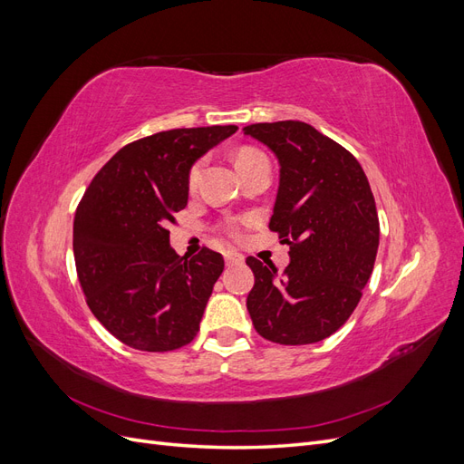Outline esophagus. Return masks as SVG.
<instances>
[{
    "label": "esophagus",
    "instance_id": "34e87169",
    "mask_svg": "<svg viewBox=\"0 0 464 464\" xmlns=\"http://www.w3.org/2000/svg\"><path fill=\"white\" fill-rule=\"evenodd\" d=\"M224 261H227L228 266H232V265H242L244 257L240 254H232V251H227V254H224Z\"/></svg>",
    "mask_w": 464,
    "mask_h": 464
}]
</instances>
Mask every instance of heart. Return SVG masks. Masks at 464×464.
I'll return each instance as SVG.
<instances>
[{"mask_svg": "<svg viewBox=\"0 0 464 464\" xmlns=\"http://www.w3.org/2000/svg\"><path fill=\"white\" fill-rule=\"evenodd\" d=\"M263 157H265V154H263L261 150L254 149V147H242V149H237L236 154H234V164H236V168H237V172H240V170H244L246 166H249L251 162H256V160H259V159H263ZM199 172H201V162H195V164L189 168V172H188V186H189V188H193L195 184H198ZM242 222H244V220L232 218V220L222 222L218 228H220L222 234H227V236H230V237H237V236H240Z\"/></svg>", "mask_w": 464, "mask_h": 464, "instance_id": "b5f03b06", "label": "heart"}]
</instances>
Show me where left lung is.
I'll use <instances>...</instances> for the list:
<instances>
[{"mask_svg": "<svg viewBox=\"0 0 464 464\" xmlns=\"http://www.w3.org/2000/svg\"><path fill=\"white\" fill-rule=\"evenodd\" d=\"M244 135L269 147L280 184L269 228L290 246L278 273L256 257L247 312L263 339L312 344L339 331L368 285L379 246V218L360 162L304 121L246 125Z\"/></svg>", "mask_w": 464, "mask_h": 464, "instance_id": "8db88e82", "label": "left lung"}]
</instances>
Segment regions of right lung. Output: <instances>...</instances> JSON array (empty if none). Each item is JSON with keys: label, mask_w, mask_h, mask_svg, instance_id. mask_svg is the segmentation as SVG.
Returning a JSON list of instances; mask_svg holds the SVG:
<instances>
[{"label": "right lung", "mask_w": 464, "mask_h": 464, "mask_svg": "<svg viewBox=\"0 0 464 464\" xmlns=\"http://www.w3.org/2000/svg\"><path fill=\"white\" fill-rule=\"evenodd\" d=\"M236 125L160 131L121 147L82 195L73 220L77 276L92 315L143 353L189 344L224 259L170 247L174 215L188 205L191 164Z\"/></svg>", "instance_id": "right-lung-1"}]
</instances>
